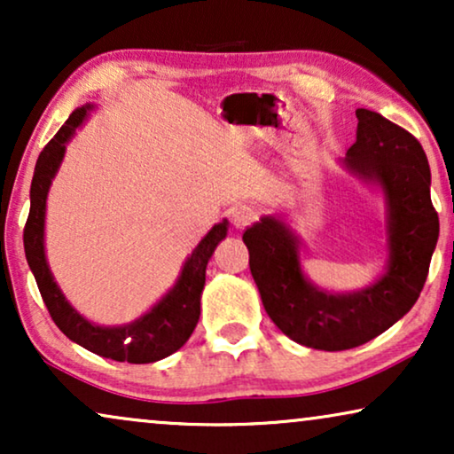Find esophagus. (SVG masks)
I'll list each match as a JSON object with an SVG mask.
<instances>
[{
	"label": "esophagus",
	"mask_w": 454,
	"mask_h": 454,
	"mask_svg": "<svg viewBox=\"0 0 454 454\" xmlns=\"http://www.w3.org/2000/svg\"><path fill=\"white\" fill-rule=\"evenodd\" d=\"M256 210H254L252 207H238L231 210V223L235 229H246L247 225H252L254 221H256Z\"/></svg>",
	"instance_id": "34e87169"
}]
</instances>
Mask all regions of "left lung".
I'll return each instance as SVG.
<instances>
[{
    "label": "left lung",
    "mask_w": 454,
    "mask_h": 454,
    "mask_svg": "<svg viewBox=\"0 0 454 454\" xmlns=\"http://www.w3.org/2000/svg\"><path fill=\"white\" fill-rule=\"evenodd\" d=\"M356 115V145L340 165L382 194L388 252L382 275L364 289L334 294L306 277L300 235L281 216L264 215L244 233L266 314L291 340L322 351L368 343L413 308L440 231L419 142L376 111L357 109Z\"/></svg>",
    "instance_id": "obj_1"
}]
</instances>
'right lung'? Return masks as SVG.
Returning <instances> with one entry per match:
<instances>
[{
	"label": "right lung",
	"instance_id": "add662e5",
	"mask_svg": "<svg viewBox=\"0 0 454 454\" xmlns=\"http://www.w3.org/2000/svg\"><path fill=\"white\" fill-rule=\"evenodd\" d=\"M92 109L95 105L86 103L72 111L59 132L39 154L33 184H30V213L27 227H24V252H27L28 266L39 285L49 314L67 339L97 356L115 359V362L153 364L176 353L194 333L198 318H200V297L204 281H207V264L216 246L227 238L229 221L223 219L204 235L194 252L185 258L176 285L140 318L120 326L95 325L84 318L66 300L64 291L55 283L53 272L49 269L45 256V215L49 188H51V182L64 160L66 145L76 134V128L89 120Z\"/></svg>",
	"mask_w": 454,
	"mask_h": 454
}]
</instances>
